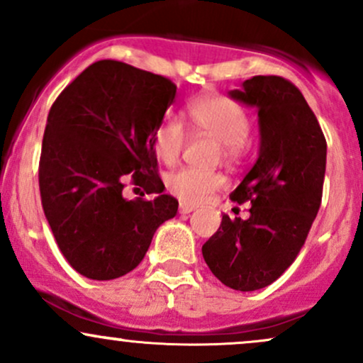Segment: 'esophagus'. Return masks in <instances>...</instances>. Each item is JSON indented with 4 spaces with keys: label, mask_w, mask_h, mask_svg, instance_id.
Here are the masks:
<instances>
[{
    "label": "esophagus",
    "mask_w": 363,
    "mask_h": 363,
    "mask_svg": "<svg viewBox=\"0 0 363 363\" xmlns=\"http://www.w3.org/2000/svg\"><path fill=\"white\" fill-rule=\"evenodd\" d=\"M191 211H194L193 205H187V203H181V205H179V213L181 215H187L191 213Z\"/></svg>",
    "instance_id": "esophagus-1"
}]
</instances>
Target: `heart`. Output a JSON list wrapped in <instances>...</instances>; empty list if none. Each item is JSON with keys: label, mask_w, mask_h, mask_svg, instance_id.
Returning a JSON list of instances; mask_svg holds the SVG:
<instances>
[{"label": "heart", "mask_w": 363, "mask_h": 363, "mask_svg": "<svg viewBox=\"0 0 363 363\" xmlns=\"http://www.w3.org/2000/svg\"><path fill=\"white\" fill-rule=\"evenodd\" d=\"M191 123L198 131L213 136L222 143L223 157L234 160L249 136V118L239 104L228 97H203L187 107ZM186 131L174 116L160 121L153 133V150L164 164H176L184 152ZM225 186V179L216 172L198 169H181L167 177V189L187 205L205 203Z\"/></svg>", "instance_id": "obj_1"}]
</instances>
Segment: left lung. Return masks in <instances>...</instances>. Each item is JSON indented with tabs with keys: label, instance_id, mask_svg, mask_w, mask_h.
Instances as JSON below:
<instances>
[{
	"label": "left lung",
	"instance_id": "obj_1",
	"mask_svg": "<svg viewBox=\"0 0 363 363\" xmlns=\"http://www.w3.org/2000/svg\"><path fill=\"white\" fill-rule=\"evenodd\" d=\"M232 99L256 107L259 153L232 201L251 203L247 220L223 215L203 245L208 268L223 285L252 291L272 285L301 252L323 198L326 138L294 83L252 77Z\"/></svg>",
	"mask_w": 363,
	"mask_h": 363
}]
</instances>
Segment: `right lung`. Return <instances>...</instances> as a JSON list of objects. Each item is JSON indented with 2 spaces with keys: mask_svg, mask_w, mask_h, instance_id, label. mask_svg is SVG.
Masks as SVG:
<instances>
[{
  "mask_svg": "<svg viewBox=\"0 0 363 363\" xmlns=\"http://www.w3.org/2000/svg\"><path fill=\"white\" fill-rule=\"evenodd\" d=\"M176 90L160 74L102 60L78 74L49 111L40 199L62 256L90 280L135 269L157 228L177 213L153 150V133ZM126 180L156 198L128 200Z\"/></svg>",
  "mask_w": 363,
  "mask_h": 363,
  "instance_id": "obj_1",
  "label": "right lung"
}]
</instances>
